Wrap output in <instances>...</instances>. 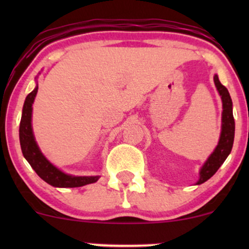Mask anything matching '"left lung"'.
Returning <instances> with one entry per match:
<instances>
[{
	"instance_id": "obj_1",
	"label": "left lung",
	"mask_w": 249,
	"mask_h": 249,
	"mask_svg": "<svg viewBox=\"0 0 249 249\" xmlns=\"http://www.w3.org/2000/svg\"><path fill=\"white\" fill-rule=\"evenodd\" d=\"M214 83L218 89L220 96L222 99V126H221V136H220V141L218 146H216L214 152L211 154L210 158L205 162L200 171V179L198 181L199 184L207 181L211 177L215 174L219 167L224 164L228 154L231 153L233 147L234 142V131H235V123H234L233 117V107H232V99H231L230 92L224 85L219 81L218 76H214Z\"/></svg>"
}]
</instances>
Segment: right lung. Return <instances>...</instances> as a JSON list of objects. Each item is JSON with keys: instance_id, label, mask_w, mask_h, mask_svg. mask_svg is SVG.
<instances>
[{"instance_id": "right-lung-1", "label": "right lung", "mask_w": 249, "mask_h": 249, "mask_svg": "<svg viewBox=\"0 0 249 249\" xmlns=\"http://www.w3.org/2000/svg\"><path fill=\"white\" fill-rule=\"evenodd\" d=\"M38 87L31 91L25 98L22 118L19 123V142H21L22 153L27 159L30 166L35 170L39 178L45 182L55 187H81L84 185L92 184L98 180L99 177H73L63 173L58 168L53 166L51 162L43 156L35 142V137L31 127V112H33V103L35 99Z\"/></svg>"}]
</instances>
